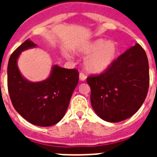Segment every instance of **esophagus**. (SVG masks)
Masks as SVG:
<instances>
[{"label":"esophagus","mask_w":157,"mask_h":157,"mask_svg":"<svg viewBox=\"0 0 157 157\" xmlns=\"http://www.w3.org/2000/svg\"><path fill=\"white\" fill-rule=\"evenodd\" d=\"M79 79L81 80V81H86V76L85 75V74L83 73H80V75H79Z\"/></svg>","instance_id":"1"}]
</instances>
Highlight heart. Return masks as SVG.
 I'll return each instance as SVG.
<instances>
[{"instance_id":"1","label":"heart","mask_w":157,"mask_h":157,"mask_svg":"<svg viewBox=\"0 0 157 157\" xmlns=\"http://www.w3.org/2000/svg\"><path fill=\"white\" fill-rule=\"evenodd\" d=\"M76 51L81 56H87L84 61V68L88 73L100 74L113 63L117 47L114 41L99 38L81 45Z\"/></svg>"}]
</instances>
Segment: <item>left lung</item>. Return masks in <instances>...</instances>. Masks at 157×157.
Returning a JSON list of instances; mask_svg holds the SVG:
<instances>
[{"mask_svg": "<svg viewBox=\"0 0 157 157\" xmlns=\"http://www.w3.org/2000/svg\"><path fill=\"white\" fill-rule=\"evenodd\" d=\"M91 105L95 113L107 122L131 117L144 103L149 87V65L143 48H129L104 73L89 76Z\"/></svg>", "mask_w": 157, "mask_h": 157, "instance_id": "1", "label": "left lung"}]
</instances>
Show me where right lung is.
I'll return each instance as SVG.
<instances>
[{
	"instance_id": "right-lung-1",
	"label": "right lung",
	"mask_w": 157,
	"mask_h": 157,
	"mask_svg": "<svg viewBox=\"0 0 157 157\" xmlns=\"http://www.w3.org/2000/svg\"><path fill=\"white\" fill-rule=\"evenodd\" d=\"M37 47L26 40L11 54L7 67L8 90L14 109L32 124L51 126L63 119L78 84L76 69L53 65L50 76L41 81H28L19 71L18 59L24 50Z\"/></svg>"
}]
</instances>
